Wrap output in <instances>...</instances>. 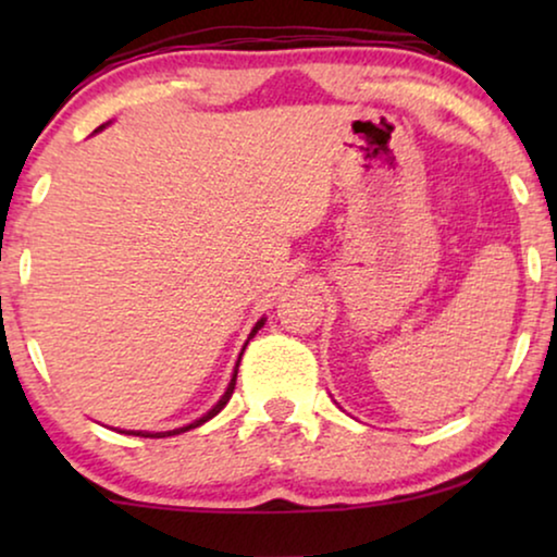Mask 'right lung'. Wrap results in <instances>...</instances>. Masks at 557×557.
<instances>
[{"instance_id": "obj_1", "label": "right lung", "mask_w": 557, "mask_h": 557, "mask_svg": "<svg viewBox=\"0 0 557 557\" xmlns=\"http://www.w3.org/2000/svg\"><path fill=\"white\" fill-rule=\"evenodd\" d=\"M261 326H263V319H261V322H258L256 326H253V334L258 332V330H261ZM253 334H250V337H253ZM235 377H238V370H235L233 372V380H231V385H227V391H225V395H223V398H220L218 400V406L215 408H212L210 410V413H205L202 418H200V421H195V423H189V425H185V429H177V431H166V433H144V431H132L134 433V436H144V438H164V436H174V433H185V431H189V429H197V425H202L205 421H210V418L212 416H218L220 413V410H223L225 406H227V400H231V395H233V391H235Z\"/></svg>"}]
</instances>
